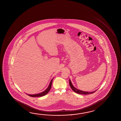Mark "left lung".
Instances as JSON below:
<instances>
[{
	"label": "left lung",
	"mask_w": 121,
	"mask_h": 121,
	"mask_svg": "<svg viewBox=\"0 0 121 121\" xmlns=\"http://www.w3.org/2000/svg\"><path fill=\"white\" fill-rule=\"evenodd\" d=\"M69 85H70V87L71 88V89H72L73 91L74 92H75L76 93H78V94H82V95H88L89 94H92L94 93L96 91H92V92H87V91H81L80 90H78V89H76L75 87H74L73 86V84L71 82V81L69 79Z\"/></svg>",
	"instance_id": "8db88e82"
}]
</instances>
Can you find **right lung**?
<instances>
[{"label": "right lung", "instance_id": "add662e5", "mask_svg": "<svg viewBox=\"0 0 121 121\" xmlns=\"http://www.w3.org/2000/svg\"><path fill=\"white\" fill-rule=\"evenodd\" d=\"M53 79V78L51 80V82H50V84L49 85V86H48V87L47 88V89H46L45 91L41 92L40 93H39V94H35V95H28L29 96H30L32 97H41L43 96L44 95H46V94H47L48 93L49 91H50V89L51 88V86H52V80Z\"/></svg>", "mask_w": 121, "mask_h": 121}]
</instances>
